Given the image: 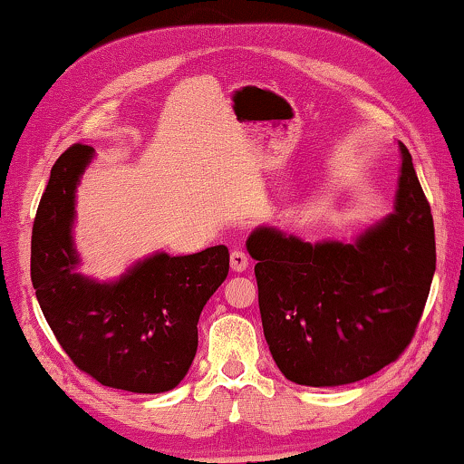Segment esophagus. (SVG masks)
Segmentation results:
<instances>
[{
	"instance_id": "esophagus-1",
	"label": "esophagus",
	"mask_w": 464,
	"mask_h": 464,
	"mask_svg": "<svg viewBox=\"0 0 464 464\" xmlns=\"http://www.w3.org/2000/svg\"><path fill=\"white\" fill-rule=\"evenodd\" d=\"M230 266L234 272H245L248 267V255L245 251H240V248H234L230 253Z\"/></svg>"
}]
</instances>
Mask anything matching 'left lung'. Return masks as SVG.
Masks as SVG:
<instances>
[{
    "mask_svg": "<svg viewBox=\"0 0 464 464\" xmlns=\"http://www.w3.org/2000/svg\"><path fill=\"white\" fill-rule=\"evenodd\" d=\"M394 213L353 245L303 242L256 227L259 311L269 353L286 380L342 386L373 375L411 344L436 272L431 208L402 142Z\"/></svg>",
    "mask_w": 464,
    "mask_h": 464,
    "instance_id": "obj_1",
    "label": "left lung"
}]
</instances>
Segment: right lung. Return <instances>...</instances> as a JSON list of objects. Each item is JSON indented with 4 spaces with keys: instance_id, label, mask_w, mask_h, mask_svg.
<instances>
[{
    "instance_id": "obj_1",
    "label": "right lung",
    "mask_w": 464,
    "mask_h": 464,
    "mask_svg": "<svg viewBox=\"0 0 464 464\" xmlns=\"http://www.w3.org/2000/svg\"><path fill=\"white\" fill-rule=\"evenodd\" d=\"M92 158L76 142L53 163L31 238V280L49 327L74 365L108 388L160 394L184 380L197 354V324L230 269L224 245L158 253L116 282L74 272V190Z\"/></svg>"
}]
</instances>
